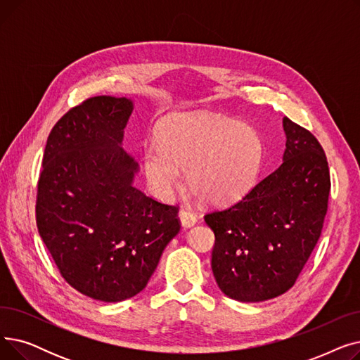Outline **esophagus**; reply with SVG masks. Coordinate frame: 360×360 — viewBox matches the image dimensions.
Returning a JSON list of instances; mask_svg holds the SVG:
<instances>
[{
    "mask_svg": "<svg viewBox=\"0 0 360 360\" xmlns=\"http://www.w3.org/2000/svg\"><path fill=\"white\" fill-rule=\"evenodd\" d=\"M178 217H179V221H181V224L184 226V228H193V226L197 223V216L193 212H190V210L182 209L179 212Z\"/></svg>",
    "mask_w": 360,
    "mask_h": 360,
    "instance_id": "1",
    "label": "esophagus"
}]
</instances>
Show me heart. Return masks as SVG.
<instances>
[{
  "label": "heart",
  "instance_id": "b5f03b06",
  "mask_svg": "<svg viewBox=\"0 0 360 360\" xmlns=\"http://www.w3.org/2000/svg\"><path fill=\"white\" fill-rule=\"evenodd\" d=\"M156 143L143 150L141 170L160 200L172 197L184 169L202 202L231 204L248 191L262 158L255 128L209 112L170 113L158 125Z\"/></svg>",
  "mask_w": 360,
  "mask_h": 360
}]
</instances>
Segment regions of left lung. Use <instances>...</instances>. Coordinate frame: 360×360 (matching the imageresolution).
I'll list each match as a JSON object with an SVG mask.
<instances>
[{
  "label": "left lung",
  "instance_id": "1",
  "mask_svg": "<svg viewBox=\"0 0 360 360\" xmlns=\"http://www.w3.org/2000/svg\"><path fill=\"white\" fill-rule=\"evenodd\" d=\"M283 163L229 209L204 217L216 236L212 270L217 286L239 302L288 292L323 231L331 186L326 153L289 118H283Z\"/></svg>",
  "mask_w": 360,
  "mask_h": 360
}]
</instances>
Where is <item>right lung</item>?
I'll return each instance as SVG.
<instances>
[{"mask_svg":"<svg viewBox=\"0 0 360 360\" xmlns=\"http://www.w3.org/2000/svg\"><path fill=\"white\" fill-rule=\"evenodd\" d=\"M134 101L96 96L70 109L46 141L37 231L63 277L102 302L139 295L179 232L178 209L134 186L139 163L122 148Z\"/></svg>","mask_w":360,"mask_h":360,"instance_id":"obj_1","label":"right lung"}]
</instances>
